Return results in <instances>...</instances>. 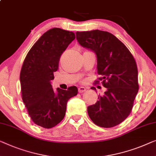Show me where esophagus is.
<instances>
[{"label": "esophagus", "mask_w": 156, "mask_h": 156, "mask_svg": "<svg viewBox=\"0 0 156 156\" xmlns=\"http://www.w3.org/2000/svg\"><path fill=\"white\" fill-rule=\"evenodd\" d=\"M87 89H86L85 87H80V88L78 89V91L80 92V93H83V92H84Z\"/></svg>", "instance_id": "1"}]
</instances>
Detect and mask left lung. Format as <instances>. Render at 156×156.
I'll return each mask as SVG.
<instances>
[{
  "instance_id": "left-lung-1",
  "label": "left lung",
  "mask_w": 156,
  "mask_h": 156,
  "mask_svg": "<svg viewBox=\"0 0 156 156\" xmlns=\"http://www.w3.org/2000/svg\"><path fill=\"white\" fill-rule=\"evenodd\" d=\"M76 36L81 46L96 53L97 73L101 76L98 80L107 88L98 101L87 108L90 119L101 127L118 125L130 114L139 91L136 61L125 45L111 33L96 29L76 31Z\"/></svg>"
}]
</instances>
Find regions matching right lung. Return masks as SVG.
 I'll return each mask as SVG.
<instances>
[{"label": "right lung", "instance_id": "right-lung-1", "mask_svg": "<svg viewBox=\"0 0 156 156\" xmlns=\"http://www.w3.org/2000/svg\"><path fill=\"white\" fill-rule=\"evenodd\" d=\"M75 34L60 28L45 32L28 52L20 72L22 101L31 120L46 129L55 127L65 115L67 101L76 96L75 86L54 91L51 81L60 56Z\"/></svg>", "mask_w": 156, "mask_h": 156}]
</instances>
